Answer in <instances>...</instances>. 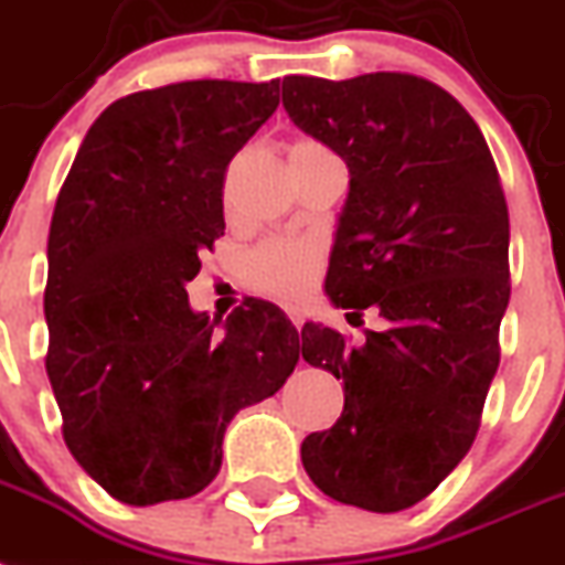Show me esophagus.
Listing matches in <instances>:
<instances>
[{
  "instance_id": "1",
  "label": "esophagus",
  "mask_w": 565,
  "mask_h": 565,
  "mask_svg": "<svg viewBox=\"0 0 565 565\" xmlns=\"http://www.w3.org/2000/svg\"><path fill=\"white\" fill-rule=\"evenodd\" d=\"M286 315H288V320H291L294 326H297V329H300L302 326V315L297 309H286Z\"/></svg>"
}]
</instances>
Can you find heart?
<instances>
[{
    "mask_svg": "<svg viewBox=\"0 0 565 565\" xmlns=\"http://www.w3.org/2000/svg\"><path fill=\"white\" fill-rule=\"evenodd\" d=\"M329 149L323 143L300 138L291 143L288 158L326 156ZM323 265V248L315 239H294V236H271L259 242L256 248L245 256V277L259 291L279 297V300H294L315 282Z\"/></svg>",
    "mask_w": 565,
    "mask_h": 565,
    "instance_id": "heart-1",
    "label": "heart"
}]
</instances>
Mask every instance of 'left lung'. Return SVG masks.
<instances>
[{"mask_svg":"<svg viewBox=\"0 0 565 565\" xmlns=\"http://www.w3.org/2000/svg\"><path fill=\"white\" fill-rule=\"evenodd\" d=\"M282 106L349 170L326 294L386 323L361 347L302 329V358L347 395L332 430L306 436L302 468L326 497L393 514L477 439L511 297L505 195L477 120L416 74H291Z\"/></svg>","mask_w":565,"mask_h":565,"instance_id":"left-lung-1","label":"left lung"}]
</instances>
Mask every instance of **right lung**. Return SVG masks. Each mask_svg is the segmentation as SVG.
<instances>
[{"mask_svg":"<svg viewBox=\"0 0 565 565\" xmlns=\"http://www.w3.org/2000/svg\"><path fill=\"white\" fill-rule=\"evenodd\" d=\"M279 106V81H188L120 97L83 138L49 231L51 390L63 439L126 505L188 500L222 468L242 407L300 361L274 302L210 320L188 282L225 233L231 158Z\"/></svg>","mask_w":565,"mask_h":565,"instance_id":"right-lung-1","label":"right lung"}]
</instances>
